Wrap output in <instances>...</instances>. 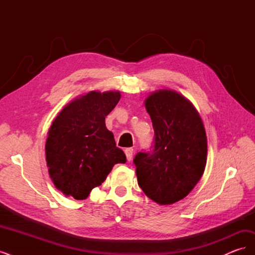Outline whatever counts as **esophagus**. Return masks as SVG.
Listing matches in <instances>:
<instances>
[{"label": "esophagus", "mask_w": 255, "mask_h": 255, "mask_svg": "<svg viewBox=\"0 0 255 255\" xmlns=\"http://www.w3.org/2000/svg\"><path fill=\"white\" fill-rule=\"evenodd\" d=\"M125 152H126V155H127V159L129 161L130 159H132V157H133L134 149H133V148H127V149L125 150Z\"/></svg>", "instance_id": "34e87169"}]
</instances>
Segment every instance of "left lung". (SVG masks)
<instances>
[{
  "label": "left lung",
  "instance_id": "obj_1",
  "mask_svg": "<svg viewBox=\"0 0 255 255\" xmlns=\"http://www.w3.org/2000/svg\"><path fill=\"white\" fill-rule=\"evenodd\" d=\"M144 104L154 140L150 151L134 157L138 185L156 203L172 204L186 197L204 172V126L195 107L175 91L153 92Z\"/></svg>",
  "mask_w": 255,
  "mask_h": 255
}]
</instances>
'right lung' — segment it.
Listing matches in <instances>:
<instances>
[{
	"label": "right lung",
	"mask_w": 255,
	"mask_h": 255,
	"mask_svg": "<svg viewBox=\"0 0 255 255\" xmlns=\"http://www.w3.org/2000/svg\"><path fill=\"white\" fill-rule=\"evenodd\" d=\"M120 97L119 91H90L69 103L53 121L45 159L54 185L66 196L86 199L115 164L127 161L105 126Z\"/></svg>",
	"instance_id": "1"
}]
</instances>
